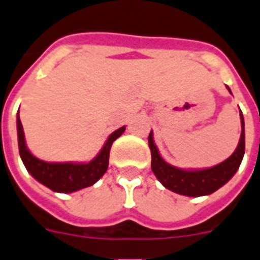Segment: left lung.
<instances>
[{
	"mask_svg": "<svg viewBox=\"0 0 260 260\" xmlns=\"http://www.w3.org/2000/svg\"><path fill=\"white\" fill-rule=\"evenodd\" d=\"M240 119H241V136H240L239 145L236 148V151L225 161L210 169L182 170L166 163L165 160L161 159L153 142V133H149L148 142H149L152 155L151 167L156 178L163 183L165 188L178 194H183V196H206L218 190L236 174L244 157L245 132H244V118L241 111H240Z\"/></svg>",
	"mask_w": 260,
	"mask_h": 260,
	"instance_id": "obj_1",
	"label": "left lung"
}]
</instances>
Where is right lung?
<instances>
[{
  "label": "right lung",
  "instance_id": "add662e5",
  "mask_svg": "<svg viewBox=\"0 0 260 260\" xmlns=\"http://www.w3.org/2000/svg\"><path fill=\"white\" fill-rule=\"evenodd\" d=\"M126 127L115 130L108 137L103 146L100 153L89 163H48L35 157L26 145L24 132L21 126L20 118L17 116V142H19V153L26 166L27 171L53 192L71 193L79 189L87 188L95 183L104 175L108 169L109 151L112 142L120 137Z\"/></svg>",
  "mask_w": 260,
  "mask_h": 260
}]
</instances>
